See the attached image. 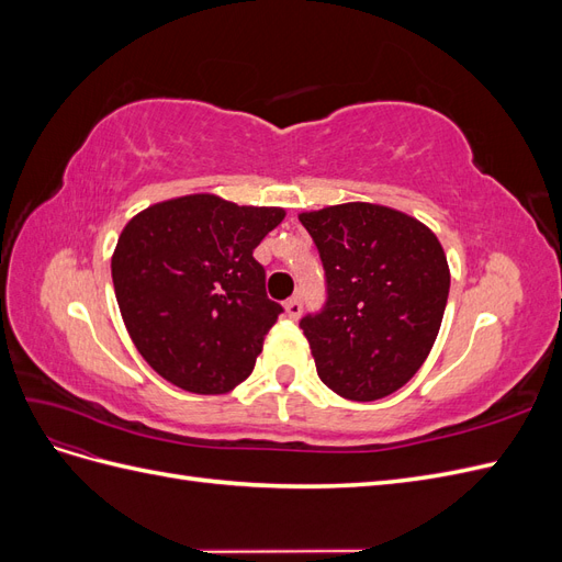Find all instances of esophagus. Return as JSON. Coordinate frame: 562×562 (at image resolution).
Returning <instances> with one entry per match:
<instances>
[{
    "label": "esophagus",
    "instance_id": "1",
    "mask_svg": "<svg viewBox=\"0 0 562 562\" xmlns=\"http://www.w3.org/2000/svg\"><path fill=\"white\" fill-rule=\"evenodd\" d=\"M285 314H288V318H300L302 316V300L300 297H291L285 302Z\"/></svg>",
    "mask_w": 562,
    "mask_h": 562
}]
</instances>
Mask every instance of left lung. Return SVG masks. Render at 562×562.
Returning a JSON list of instances; mask_svg holds the SVG:
<instances>
[{
  "label": "left lung",
  "mask_w": 562,
  "mask_h": 562,
  "mask_svg": "<svg viewBox=\"0 0 562 562\" xmlns=\"http://www.w3.org/2000/svg\"><path fill=\"white\" fill-rule=\"evenodd\" d=\"M326 302L302 316L321 382L349 401L394 394L427 361L450 293L443 246L419 220L378 203L302 213Z\"/></svg>",
  "instance_id": "obj_1"
}]
</instances>
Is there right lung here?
<instances>
[{
    "instance_id": "right-lung-1",
    "label": "right lung",
    "mask_w": 562,
    "mask_h": 562,
    "mask_svg": "<svg viewBox=\"0 0 562 562\" xmlns=\"http://www.w3.org/2000/svg\"><path fill=\"white\" fill-rule=\"evenodd\" d=\"M283 209L190 194L145 209L112 255L119 310L133 345L164 380L192 394L241 384L283 307L265 291L252 250Z\"/></svg>"
}]
</instances>
